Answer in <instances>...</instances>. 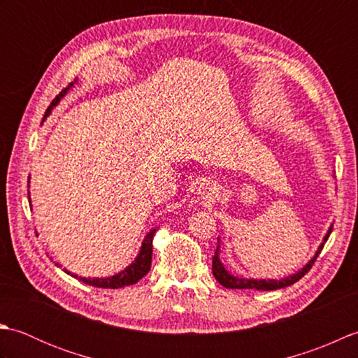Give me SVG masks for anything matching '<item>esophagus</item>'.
Listing matches in <instances>:
<instances>
[{"instance_id": "1", "label": "esophagus", "mask_w": 358, "mask_h": 358, "mask_svg": "<svg viewBox=\"0 0 358 358\" xmlns=\"http://www.w3.org/2000/svg\"><path fill=\"white\" fill-rule=\"evenodd\" d=\"M214 191H215V187L212 186L210 183H203V185L199 187L200 199H201L203 201L212 200V196H214Z\"/></svg>"}]
</instances>
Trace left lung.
<instances>
[{
	"label": "left lung",
	"mask_w": 358,
	"mask_h": 358,
	"mask_svg": "<svg viewBox=\"0 0 358 358\" xmlns=\"http://www.w3.org/2000/svg\"><path fill=\"white\" fill-rule=\"evenodd\" d=\"M331 232H332V226L329 227V231L326 232L323 243L320 246H318L315 255L310 258L305 268L300 269L296 273H292V275H289L286 278H281V280H254V278L235 277V275H232V273L227 272L226 268L223 266V263L220 262V257H218L220 246H217L215 255L212 257V273H214V277L217 278L218 283L224 286V287H227V289H257V291H275V289L291 286V285L296 283V281H299L301 277H305L306 273L310 271V268H313V264L315 263L317 257L320 255V252H322L324 243L328 241Z\"/></svg>",
	"instance_id": "8db88e82"
}]
</instances>
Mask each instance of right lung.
<instances>
[{
	"label": "right lung",
	"instance_id": "add662e5",
	"mask_svg": "<svg viewBox=\"0 0 358 358\" xmlns=\"http://www.w3.org/2000/svg\"><path fill=\"white\" fill-rule=\"evenodd\" d=\"M73 86V83H71L69 86L66 89H63L62 92H59L55 98H53V101L50 103V106L48 108L44 113V118L49 117V113L52 112V109L55 108V106L59 103V100L67 94V90ZM30 200V199H29ZM154 235H155V229H152L146 237L143 240V245L140 249V254L136 255L135 262L132 264H129L124 271L118 272L117 275H112V277H106V278H86V277H78L75 275V273L66 271L69 275L78 278L80 281L90 286H95V287H104V289H118V287H124V286H131L135 285L136 281L141 280L146 273L150 271V263H152V240H154Z\"/></svg>",
	"mask_w": 358,
	"mask_h": 358
}]
</instances>
